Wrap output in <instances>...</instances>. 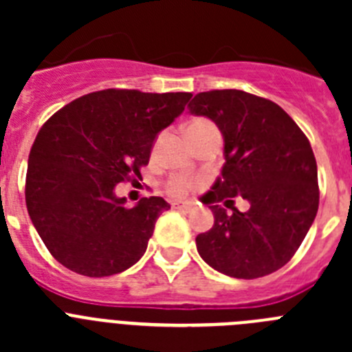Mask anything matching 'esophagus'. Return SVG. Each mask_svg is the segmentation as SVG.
I'll return each instance as SVG.
<instances>
[{"label":"esophagus","mask_w":352,"mask_h":352,"mask_svg":"<svg viewBox=\"0 0 352 352\" xmlns=\"http://www.w3.org/2000/svg\"><path fill=\"white\" fill-rule=\"evenodd\" d=\"M173 208H174V210H179V211H190L192 210V204H188V203H174Z\"/></svg>","instance_id":"obj_1"}]
</instances>
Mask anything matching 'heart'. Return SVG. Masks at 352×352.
Wrapping results in <instances>:
<instances>
[{
    "instance_id": "b5f03b06",
    "label": "heart",
    "mask_w": 352,
    "mask_h": 352,
    "mask_svg": "<svg viewBox=\"0 0 352 352\" xmlns=\"http://www.w3.org/2000/svg\"><path fill=\"white\" fill-rule=\"evenodd\" d=\"M203 125H210V123L204 120L192 121L190 125L186 126V130L197 129V126H203ZM188 188H190V183L183 178H173L169 183H167V192H169L173 197H185L186 192H188Z\"/></svg>"
}]
</instances>
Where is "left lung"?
Listing matches in <instances>:
<instances>
[{"mask_svg":"<svg viewBox=\"0 0 352 352\" xmlns=\"http://www.w3.org/2000/svg\"><path fill=\"white\" fill-rule=\"evenodd\" d=\"M194 116L219 126L223 138L220 176L201 203L214 223L195 238L199 256L223 275L259 278L280 270L300 248L319 208L317 164L309 139L275 102L239 91L199 93ZM232 197L249 208H232ZM223 202L233 213L218 204Z\"/></svg>","mask_w":352,"mask_h":352,"instance_id":"left-lung-1","label":"left lung"}]
</instances>
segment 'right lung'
Listing matches in <instances>:
<instances>
[{"label": "right lung", "instance_id": "add662e5", "mask_svg": "<svg viewBox=\"0 0 352 352\" xmlns=\"http://www.w3.org/2000/svg\"><path fill=\"white\" fill-rule=\"evenodd\" d=\"M192 93L104 89L60 109L40 129L26 174V206L58 263L84 276L125 272L144 256L169 203L144 197L126 208L116 185L141 176L157 135Z\"/></svg>", "mask_w": 352, "mask_h": 352}]
</instances>
